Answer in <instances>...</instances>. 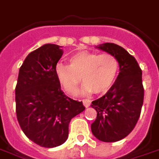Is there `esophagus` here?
<instances>
[{
    "mask_svg": "<svg viewBox=\"0 0 159 159\" xmlns=\"http://www.w3.org/2000/svg\"><path fill=\"white\" fill-rule=\"evenodd\" d=\"M83 103H84V105L86 108H88L89 105H90V100H89V99H84L83 100Z\"/></svg>",
    "mask_w": 159,
    "mask_h": 159,
    "instance_id": "34e87169",
    "label": "esophagus"
}]
</instances>
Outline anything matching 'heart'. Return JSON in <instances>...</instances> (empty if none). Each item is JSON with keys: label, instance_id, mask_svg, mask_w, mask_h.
<instances>
[{"label": "heart", "instance_id": "b5f03b06", "mask_svg": "<svg viewBox=\"0 0 159 159\" xmlns=\"http://www.w3.org/2000/svg\"><path fill=\"white\" fill-rule=\"evenodd\" d=\"M56 75L67 93L73 95L82 80L83 93H105L116 81L119 72V61L109 53L81 51L70 59V65L57 63Z\"/></svg>", "mask_w": 159, "mask_h": 159}]
</instances>
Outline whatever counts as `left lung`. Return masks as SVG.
<instances>
[{"instance_id":"8db88e82","label":"left lung","mask_w":159,"mask_h":159,"mask_svg":"<svg viewBox=\"0 0 159 159\" xmlns=\"http://www.w3.org/2000/svg\"><path fill=\"white\" fill-rule=\"evenodd\" d=\"M96 48L116 57L120 72L107 93L92 102L98 115L91 131L100 141L116 142L132 131L140 116L144 91L142 70L134 57L119 45L106 43Z\"/></svg>"}]
</instances>
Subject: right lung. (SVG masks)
Instances as JSON below:
<instances>
[{
    "label": "right lung",
    "instance_id": "1",
    "mask_svg": "<svg viewBox=\"0 0 159 159\" xmlns=\"http://www.w3.org/2000/svg\"><path fill=\"white\" fill-rule=\"evenodd\" d=\"M63 54L61 46L44 44L28 55L16 87V116L22 131L42 147L53 148L69 137L70 120L85 110L67 97L55 72Z\"/></svg>",
    "mask_w": 159,
    "mask_h": 159
}]
</instances>
